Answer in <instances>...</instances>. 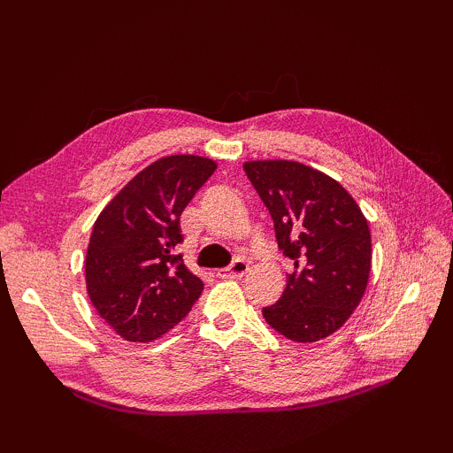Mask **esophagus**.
Returning <instances> with one entry per match:
<instances>
[{
    "label": "esophagus",
    "mask_w": 453,
    "mask_h": 453,
    "mask_svg": "<svg viewBox=\"0 0 453 453\" xmlns=\"http://www.w3.org/2000/svg\"><path fill=\"white\" fill-rule=\"evenodd\" d=\"M247 273H249V265L243 261V258H235V261L227 268H219L216 276L218 278H242Z\"/></svg>",
    "instance_id": "obj_1"
}]
</instances>
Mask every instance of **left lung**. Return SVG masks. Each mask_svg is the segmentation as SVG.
Listing matches in <instances>:
<instances>
[{"instance_id": "left-lung-1", "label": "left lung", "mask_w": 453, "mask_h": 453, "mask_svg": "<svg viewBox=\"0 0 453 453\" xmlns=\"http://www.w3.org/2000/svg\"><path fill=\"white\" fill-rule=\"evenodd\" d=\"M245 175L274 221L278 249L294 263L286 290L263 310L274 331L315 342L362 302L372 237L362 210L334 179L297 161H247Z\"/></svg>"}]
</instances>
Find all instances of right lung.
Segmentation results:
<instances>
[{
    "instance_id": "obj_1",
    "label": "right lung",
    "mask_w": 453,
    "mask_h": 453,
    "mask_svg": "<svg viewBox=\"0 0 453 453\" xmlns=\"http://www.w3.org/2000/svg\"><path fill=\"white\" fill-rule=\"evenodd\" d=\"M214 171V161L198 156L157 159L95 221L85 258L88 294L122 339H159L185 319L204 290L177 255L179 221Z\"/></svg>"
}]
</instances>
